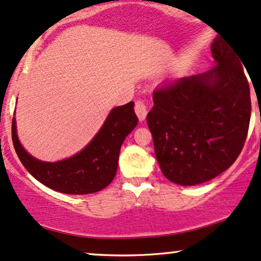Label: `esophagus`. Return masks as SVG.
I'll list each match as a JSON object with an SVG mask.
<instances>
[{"label":"esophagus","instance_id":"esophagus-1","mask_svg":"<svg viewBox=\"0 0 261 261\" xmlns=\"http://www.w3.org/2000/svg\"><path fill=\"white\" fill-rule=\"evenodd\" d=\"M135 112H136L138 119L141 121L146 119L148 112V101L147 100H137L135 102Z\"/></svg>","mask_w":261,"mask_h":261}]
</instances>
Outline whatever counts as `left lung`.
<instances>
[{
    "instance_id": "8db88e82",
    "label": "left lung",
    "mask_w": 261,
    "mask_h": 261,
    "mask_svg": "<svg viewBox=\"0 0 261 261\" xmlns=\"http://www.w3.org/2000/svg\"><path fill=\"white\" fill-rule=\"evenodd\" d=\"M211 50L212 70L160 85L147 114L161 172L179 186L207 182L229 169L248 134L252 106L241 59L222 38Z\"/></svg>"
}]
</instances>
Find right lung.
I'll return each instance as SVG.
<instances>
[{"mask_svg": "<svg viewBox=\"0 0 261 261\" xmlns=\"http://www.w3.org/2000/svg\"><path fill=\"white\" fill-rule=\"evenodd\" d=\"M134 102L115 107L90 143L74 156L44 163L31 156L18 140L15 119L12 121L13 146L25 169L45 187L65 194L83 195L103 189L117 173L120 147L137 125Z\"/></svg>", "mask_w": 261, "mask_h": 261, "instance_id": "add662e5", "label": "right lung"}]
</instances>
